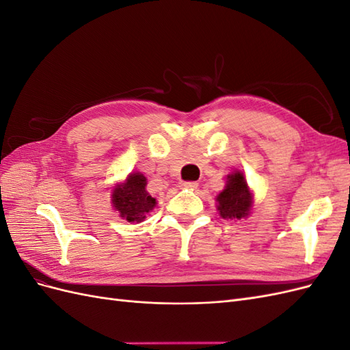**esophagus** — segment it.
Here are the masks:
<instances>
[{"instance_id": "obj_1", "label": "esophagus", "mask_w": 350, "mask_h": 350, "mask_svg": "<svg viewBox=\"0 0 350 350\" xmlns=\"http://www.w3.org/2000/svg\"><path fill=\"white\" fill-rule=\"evenodd\" d=\"M183 187L184 188H189V189H196L198 187V184L194 183V181H191V183H183Z\"/></svg>"}]
</instances>
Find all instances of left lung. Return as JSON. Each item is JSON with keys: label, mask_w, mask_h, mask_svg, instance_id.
<instances>
[{"label": "left lung", "mask_w": 350, "mask_h": 350, "mask_svg": "<svg viewBox=\"0 0 350 350\" xmlns=\"http://www.w3.org/2000/svg\"><path fill=\"white\" fill-rule=\"evenodd\" d=\"M216 207L220 217L226 220L247 219L254 207V194L242 171L226 175L225 188L216 196Z\"/></svg>", "instance_id": "left-lung-1"}]
</instances>
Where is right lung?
<instances>
[{
    "label": "right lung",
    "instance_id": "1",
    "mask_svg": "<svg viewBox=\"0 0 350 350\" xmlns=\"http://www.w3.org/2000/svg\"><path fill=\"white\" fill-rule=\"evenodd\" d=\"M147 178L142 172L129 174L124 181L115 184L111 193L113 210L130 224H140L156 207L157 201L147 193Z\"/></svg>",
    "mask_w": 350,
    "mask_h": 350
}]
</instances>
